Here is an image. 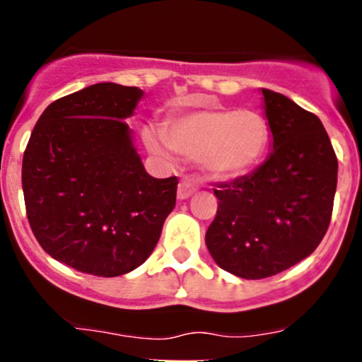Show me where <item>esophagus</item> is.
<instances>
[{"instance_id": "1", "label": "esophagus", "mask_w": 362, "mask_h": 362, "mask_svg": "<svg viewBox=\"0 0 362 362\" xmlns=\"http://www.w3.org/2000/svg\"><path fill=\"white\" fill-rule=\"evenodd\" d=\"M195 190H197V182L192 180V178L185 177L184 180L178 184V199H182V201H184V199H189Z\"/></svg>"}]
</instances>
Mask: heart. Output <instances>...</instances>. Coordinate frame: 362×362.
<instances>
[{
	"instance_id": "obj_1",
	"label": "heart",
	"mask_w": 362,
	"mask_h": 362,
	"mask_svg": "<svg viewBox=\"0 0 362 362\" xmlns=\"http://www.w3.org/2000/svg\"><path fill=\"white\" fill-rule=\"evenodd\" d=\"M271 139L267 120L252 110L201 109L172 120L167 138L156 127L144 131L151 151L167 155L170 149L201 158L211 175L223 180L248 173L264 156Z\"/></svg>"
}]
</instances>
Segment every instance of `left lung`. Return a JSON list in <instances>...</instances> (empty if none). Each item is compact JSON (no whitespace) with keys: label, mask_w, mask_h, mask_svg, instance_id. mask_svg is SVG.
<instances>
[{"label":"left lung","mask_w":362,"mask_h":362,"mask_svg":"<svg viewBox=\"0 0 362 362\" xmlns=\"http://www.w3.org/2000/svg\"><path fill=\"white\" fill-rule=\"evenodd\" d=\"M272 153L259 168L214 190L218 211L206 231L207 250L243 279L276 276L311 255L334 209L339 161L311 112L262 90Z\"/></svg>","instance_id":"obj_1"}]
</instances>
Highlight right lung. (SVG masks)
<instances>
[{
  "label": "right lung",
  "instance_id": "right-lung-1",
  "mask_svg": "<svg viewBox=\"0 0 362 362\" xmlns=\"http://www.w3.org/2000/svg\"><path fill=\"white\" fill-rule=\"evenodd\" d=\"M143 91L97 83L57 98L23 153L22 187L37 242L80 272L115 277L155 250L177 177L146 173L124 119Z\"/></svg>",
  "mask_w": 362,
  "mask_h": 362
}]
</instances>
